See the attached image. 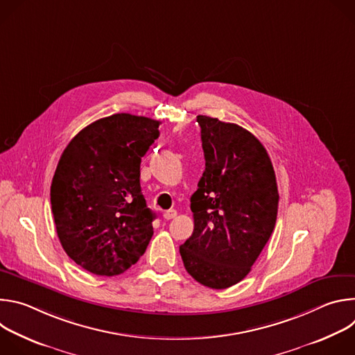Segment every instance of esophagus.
Segmentation results:
<instances>
[{
  "label": "esophagus",
  "mask_w": 355,
  "mask_h": 355,
  "mask_svg": "<svg viewBox=\"0 0 355 355\" xmlns=\"http://www.w3.org/2000/svg\"><path fill=\"white\" fill-rule=\"evenodd\" d=\"M175 216H177V211H175V209H170V211H166V212L163 214V218L167 219V220L174 219Z\"/></svg>",
  "instance_id": "34e87169"
}]
</instances>
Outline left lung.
<instances>
[{
    "mask_svg": "<svg viewBox=\"0 0 355 355\" xmlns=\"http://www.w3.org/2000/svg\"><path fill=\"white\" fill-rule=\"evenodd\" d=\"M205 171L191 196L192 236L180 245L188 274L212 289L240 282L270 240L278 187L261 141L244 128L198 115Z\"/></svg>",
    "mask_w": 355,
    "mask_h": 355,
    "instance_id": "1",
    "label": "left lung"
}]
</instances>
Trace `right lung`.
Wrapping results in <instances>:
<instances>
[{"label":"right lung","mask_w":355,"mask_h":355,"mask_svg":"<svg viewBox=\"0 0 355 355\" xmlns=\"http://www.w3.org/2000/svg\"><path fill=\"white\" fill-rule=\"evenodd\" d=\"M159 121L130 114L98 119L78 132L56 167L50 202L59 240L84 270L125 272L153 236L140 187V162L159 137Z\"/></svg>","instance_id":"1"}]
</instances>
